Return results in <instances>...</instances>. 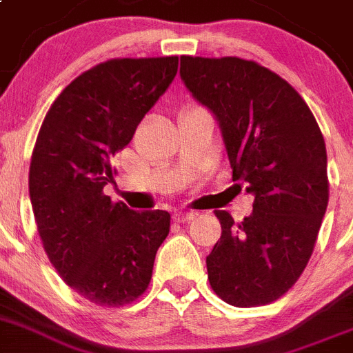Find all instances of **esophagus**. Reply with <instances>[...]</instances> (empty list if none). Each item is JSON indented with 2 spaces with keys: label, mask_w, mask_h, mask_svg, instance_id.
Returning <instances> with one entry per match:
<instances>
[{
  "label": "esophagus",
  "mask_w": 353,
  "mask_h": 353,
  "mask_svg": "<svg viewBox=\"0 0 353 353\" xmlns=\"http://www.w3.org/2000/svg\"><path fill=\"white\" fill-rule=\"evenodd\" d=\"M195 216H197V213H194V211H176V213H174V220L181 223L190 222V220H194Z\"/></svg>",
  "instance_id": "34e87169"
}]
</instances>
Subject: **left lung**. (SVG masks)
I'll list each match as a JSON object with an SVG mask.
<instances>
[{
  "label": "left lung",
  "instance_id": "obj_1",
  "mask_svg": "<svg viewBox=\"0 0 353 353\" xmlns=\"http://www.w3.org/2000/svg\"><path fill=\"white\" fill-rule=\"evenodd\" d=\"M179 76L219 122L232 181L254 195L241 223L214 211L210 284L236 307L266 305L296 283L316 243L329 204L323 134L299 92L256 62L181 57Z\"/></svg>",
  "mask_w": 353,
  "mask_h": 353
}]
</instances>
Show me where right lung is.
Segmentation results:
<instances>
[{"label": "right lung", "instance_id": "right-lung-1", "mask_svg": "<svg viewBox=\"0 0 353 353\" xmlns=\"http://www.w3.org/2000/svg\"><path fill=\"white\" fill-rule=\"evenodd\" d=\"M177 57L119 58L70 81L51 104L30 165V201L49 261L97 305L131 304L151 283L168 211H133L103 194L145 113L170 87Z\"/></svg>", "mask_w": 353, "mask_h": 353}]
</instances>
